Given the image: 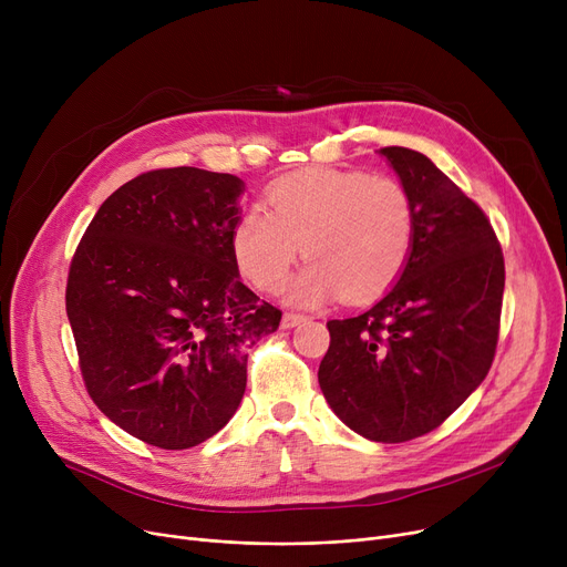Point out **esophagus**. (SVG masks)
Here are the masks:
<instances>
[{"instance_id":"1","label":"esophagus","mask_w":567,"mask_h":567,"mask_svg":"<svg viewBox=\"0 0 567 567\" xmlns=\"http://www.w3.org/2000/svg\"><path fill=\"white\" fill-rule=\"evenodd\" d=\"M308 317L306 315H296V312H285L282 315V321H280V326L282 329H293V326H299V323H303Z\"/></svg>"}]
</instances>
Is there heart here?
Returning a JSON list of instances; mask_svg holds the SVG:
<instances>
[{"label": "heart", "mask_w": 567, "mask_h": 567, "mask_svg": "<svg viewBox=\"0 0 567 567\" xmlns=\"http://www.w3.org/2000/svg\"><path fill=\"white\" fill-rule=\"evenodd\" d=\"M231 229V255L261 291H276L306 252L312 259L289 287V301L319 306L342 293L363 303L402 276L415 241V206L389 174L308 167L266 190Z\"/></svg>", "instance_id": "heart-1"}]
</instances>
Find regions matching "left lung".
I'll use <instances>...</instances> for the list:
<instances>
[{
	"label": "left lung",
	"mask_w": 567,
	"mask_h": 567,
	"mask_svg": "<svg viewBox=\"0 0 567 567\" xmlns=\"http://www.w3.org/2000/svg\"><path fill=\"white\" fill-rule=\"evenodd\" d=\"M379 154L413 199V250L377 306L326 323L319 385L355 434L402 443L439 427L487 377L505 266L483 208L427 156L406 146Z\"/></svg>",
	"instance_id": "1"
}]
</instances>
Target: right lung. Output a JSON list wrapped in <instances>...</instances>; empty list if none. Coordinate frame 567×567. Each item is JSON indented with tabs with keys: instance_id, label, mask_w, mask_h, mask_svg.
I'll return each mask as SVG.
<instances>
[{
	"instance_id": "1",
	"label": "right lung",
	"mask_w": 567,
	"mask_h": 567,
	"mask_svg": "<svg viewBox=\"0 0 567 567\" xmlns=\"http://www.w3.org/2000/svg\"><path fill=\"white\" fill-rule=\"evenodd\" d=\"M244 182L197 167L114 190L73 255L66 315L94 404L131 436L186 451L246 393L248 349L282 312L238 278L231 229Z\"/></svg>"
}]
</instances>
